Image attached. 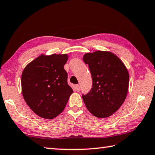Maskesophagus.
Instances as JSON below:
<instances>
[{"label": "esophagus", "mask_w": 155, "mask_h": 155, "mask_svg": "<svg viewBox=\"0 0 155 155\" xmlns=\"http://www.w3.org/2000/svg\"><path fill=\"white\" fill-rule=\"evenodd\" d=\"M75 90H76L77 92H79L80 90V85H78V84H77V85H75Z\"/></svg>", "instance_id": "obj_1"}]
</instances>
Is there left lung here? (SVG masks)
Wrapping results in <instances>:
<instances>
[{
    "label": "left lung",
    "instance_id": "1",
    "mask_svg": "<svg viewBox=\"0 0 155 155\" xmlns=\"http://www.w3.org/2000/svg\"><path fill=\"white\" fill-rule=\"evenodd\" d=\"M92 78V87L82 98L87 110L98 118L112 115L124 103L129 74L123 62L110 52L98 51L83 57Z\"/></svg>",
    "mask_w": 155,
    "mask_h": 155
}]
</instances>
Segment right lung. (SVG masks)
<instances>
[{"label":"right lung","mask_w":155,"mask_h":155,"mask_svg":"<svg viewBox=\"0 0 155 155\" xmlns=\"http://www.w3.org/2000/svg\"><path fill=\"white\" fill-rule=\"evenodd\" d=\"M68 56L40 55L25 67L21 75L22 94L37 115L53 119L65 109L73 90L63 68Z\"/></svg>","instance_id":"obj_1"}]
</instances>
